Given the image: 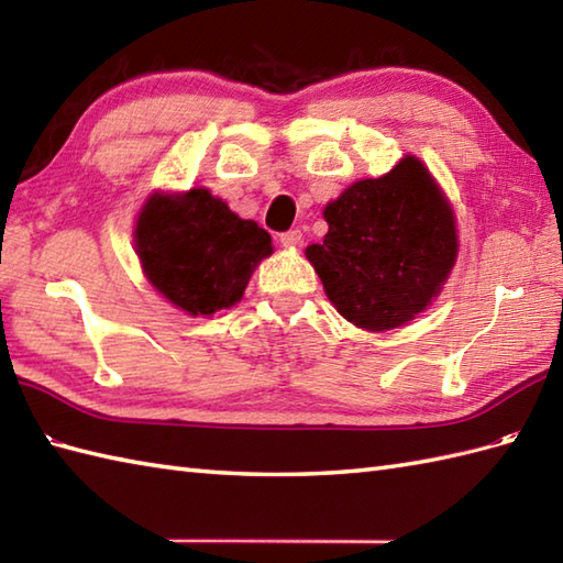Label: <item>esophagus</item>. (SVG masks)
<instances>
[{"mask_svg":"<svg viewBox=\"0 0 563 563\" xmlns=\"http://www.w3.org/2000/svg\"><path fill=\"white\" fill-rule=\"evenodd\" d=\"M280 244L283 246H300L302 244V232L300 230H288L280 234Z\"/></svg>","mask_w":563,"mask_h":563,"instance_id":"obj_1","label":"esophagus"}]
</instances>
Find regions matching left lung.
Here are the masks:
<instances>
[{"label": "left lung", "instance_id": "left-lung-1", "mask_svg": "<svg viewBox=\"0 0 563 563\" xmlns=\"http://www.w3.org/2000/svg\"><path fill=\"white\" fill-rule=\"evenodd\" d=\"M324 218L329 232L307 258L333 307L361 329H394L423 312L457 256L452 210L416 157L345 188Z\"/></svg>", "mask_w": 563, "mask_h": 563}]
</instances>
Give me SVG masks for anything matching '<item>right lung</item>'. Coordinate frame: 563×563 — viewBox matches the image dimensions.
I'll return each instance as SVG.
<instances>
[{
    "label": "right lung",
    "instance_id": "obj_1",
    "mask_svg": "<svg viewBox=\"0 0 563 563\" xmlns=\"http://www.w3.org/2000/svg\"><path fill=\"white\" fill-rule=\"evenodd\" d=\"M135 246L150 283L188 314H212L242 300L271 234L242 220L210 190L152 196L142 208Z\"/></svg>",
    "mask_w": 563,
    "mask_h": 563
}]
</instances>
